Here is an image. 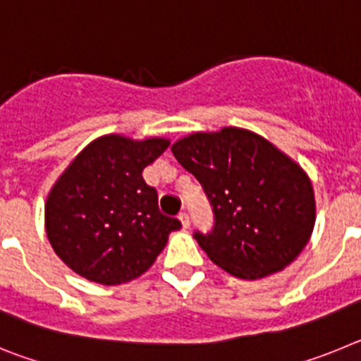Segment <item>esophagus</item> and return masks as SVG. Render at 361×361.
Returning a JSON list of instances; mask_svg holds the SVG:
<instances>
[{
  "label": "esophagus",
  "mask_w": 361,
  "mask_h": 361,
  "mask_svg": "<svg viewBox=\"0 0 361 361\" xmlns=\"http://www.w3.org/2000/svg\"><path fill=\"white\" fill-rule=\"evenodd\" d=\"M178 220H180V224H183L184 229L190 228V216H188V213H180V215H178Z\"/></svg>",
  "instance_id": "1"
}]
</instances>
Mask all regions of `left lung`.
Masks as SVG:
<instances>
[{"instance_id": "1", "label": "left lung", "mask_w": 361, "mask_h": 361, "mask_svg": "<svg viewBox=\"0 0 361 361\" xmlns=\"http://www.w3.org/2000/svg\"><path fill=\"white\" fill-rule=\"evenodd\" d=\"M171 152L212 204L215 226L195 233L212 262L257 280L302 253L317 220L314 191L307 173L275 145L228 126L178 139Z\"/></svg>"}]
</instances>
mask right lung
I'll return each mask as SVG.
<instances>
[{
	"label": "right lung",
	"instance_id": "obj_1",
	"mask_svg": "<svg viewBox=\"0 0 361 361\" xmlns=\"http://www.w3.org/2000/svg\"><path fill=\"white\" fill-rule=\"evenodd\" d=\"M168 139L133 141L103 135L68 164L44 204L54 251L82 279L117 286L141 276L164 250L177 219L159 212L157 191L142 170L161 157Z\"/></svg>",
	"mask_w": 361,
	"mask_h": 361
}]
</instances>
